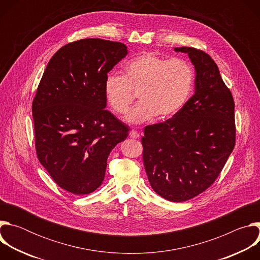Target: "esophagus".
I'll return each mask as SVG.
<instances>
[{"label":"esophagus","mask_w":260,"mask_h":260,"mask_svg":"<svg viewBox=\"0 0 260 260\" xmlns=\"http://www.w3.org/2000/svg\"><path fill=\"white\" fill-rule=\"evenodd\" d=\"M129 137H131V138H133V139H138V138L140 137V134H139L137 131L133 129V131H131V132H129Z\"/></svg>","instance_id":"1"}]
</instances>
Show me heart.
Instances as JSON below:
<instances>
[{
    "label": "heart",
    "instance_id": "b5f03b06",
    "mask_svg": "<svg viewBox=\"0 0 260 260\" xmlns=\"http://www.w3.org/2000/svg\"><path fill=\"white\" fill-rule=\"evenodd\" d=\"M194 79L193 67L186 59L143 53L125 64L123 76L107 75L104 91L117 114L127 112L138 93L140 102L125 120L140 124L157 115L166 118L176 114L189 100Z\"/></svg>",
    "mask_w": 260,
    "mask_h": 260
}]
</instances>
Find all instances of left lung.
<instances>
[{"label":"left lung","instance_id":"obj_1","mask_svg":"<svg viewBox=\"0 0 260 260\" xmlns=\"http://www.w3.org/2000/svg\"><path fill=\"white\" fill-rule=\"evenodd\" d=\"M194 94L165 122L148 125L142 137L143 161L153 190L181 203L209 188L223 169L236 143L235 102L215 61L192 47Z\"/></svg>","mask_w":260,"mask_h":260}]
</instances>
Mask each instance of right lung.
<instances>
[{
	"label": "right lung",
	"mask_w": 260,
	"mask_h": 260,
	"mask_svg": "<svg viewBox=\"0 0 260 260\" xmlns=\"http://www.w3.org/2000/svg\"><path fill=\"white\" fill-rule=\"evenodd\" d=\"M128 54L120 42L82 39L49 60L32 101L36 151L62 189L94 191L104 181L110 152L128 127L106 110L108 73Z\"/></svg>",
	"instance_id": "obj_1"
}]
</instances>
